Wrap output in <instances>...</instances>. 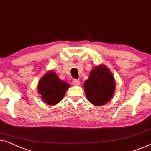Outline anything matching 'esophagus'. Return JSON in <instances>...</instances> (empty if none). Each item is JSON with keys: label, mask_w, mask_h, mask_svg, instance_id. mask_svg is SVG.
Here are the masks:
<instances>
[{"label": "esophagus", "mask_w": 151, "mask_h": 151, "mask_svg": "<svg viewBox=\"0 0 151 151\" xmlns=\"http://www.w3.org/2000/svg\"><path fill=\"white\" fill-rule=\"evenodd\" d=\"M72 83L75 86H79L80 84V81H79V80H78V79H73L72 80Z\"/></svg>", "instance_id": "obj_1"}]
</instances>
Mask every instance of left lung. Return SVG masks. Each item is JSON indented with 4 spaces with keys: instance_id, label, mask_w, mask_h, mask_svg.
Returning <instances> with one entry per match:
<instances>
[{
    "instance_id": "8db88e82",
    "label": "left lung",
    "mask_w": 151,
    "mask_h": 151,
    "mask_svg": "<svg viewBox=\"0 0 151 151\" xmlns=\"http://www.w3.org/2000/svg\"><path fill=\"white\" fill-rule=\"evenodd\" d=\"M86 97L95 106H103L111 99L115 90L113 76L106 66L93 68L84 83Z\"/></svg>"
}]
</instances>
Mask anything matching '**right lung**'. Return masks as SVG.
Wrapping results in <instances>:
<instances>
[{"label":"right lung","instance_id":"1","mask_svg":"<svg viewBox=\"0 0 151 151\" xmlns=\"http://www.w3.org/2000/svg\"><path fill=\"white\" fill-rule=\"evenodd\" d=\"M70 85L59 79L54 72H48L43 76L38 85L42 99L48 105H56L63 99Z\"/></svg>","mask_w":151,"mask_h":151}]
</instances>
